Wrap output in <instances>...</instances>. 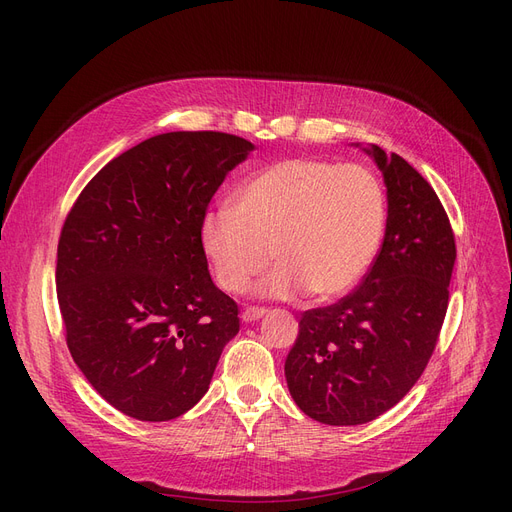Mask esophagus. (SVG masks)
<instances>
[{"label":"esophagus","mask_w":512,"mask_h":512,"mask_svg":"<svg viewBox=\"0 0 512 512\" xmlns=\"http://www.w3.org/2000/svg\"><path fill=\"white\" fill-rule=\"evenodd\" d=\"M263 315H265L263 307H247L245 311H242V321H247V324H251V321H257Z\"/></svg>","instance_id":"1"}]
</instances>
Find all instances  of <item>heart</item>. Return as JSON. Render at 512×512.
<instances>
[{
  "label": "heart",
  "mask_w": 512,
  "mask_h": 512,
  "mask_svg": "<svg viewBox=\"0 0 512 512\" xmlns=\"http://www.w3.org/2000/svg\"><path fill=\"white\" fill-rule=\"evenodd\" d=\"M234 209L203 215L201 247L226 292H242L272 259L280 263L259 292L328 301L353 290L378 257L386 228L380 180L357 164L294 157L242 182Z\"/></svg>",
  "instance_id": "obj_1"
}]
</instances>
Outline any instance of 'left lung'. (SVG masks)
I'll return each mask as SVG.
<instances>
[{"label":"left lung","instance_id":"8db88e82","mask_svg":"<svg viewBox=\"0 0 512 512\" xmlns=\"http://www.w3.org/2000/svg\"><path fill=\"white\" fill-rule=\"evenodd\" d=\"M365 153L388 195L380 253L351 294L303 313L284 365L294 402L326 425L373 421L415 386L444 324L456 259L450 220L429 182L396 153L378 145Z\"/></svg>","mask_w":512,"mask_h":512}]
</instances>
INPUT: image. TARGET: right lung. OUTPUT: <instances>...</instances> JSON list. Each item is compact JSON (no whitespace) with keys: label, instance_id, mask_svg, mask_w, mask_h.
<instances>
[{"label":"right lung","instance_id":"add662e5","mask_svg":"<svg viewBox=\"0 0 512 512\" xmlns=\"http://www.w3.org/2000/svg\"><path fill=\"white\" fill-rule=\"evenodd\" d=\"M253 143L166 132L114 157L83 188L58 242L70 355L120 413L170 421L209 388L238 305L213 284L201 220Z\"/></svg>","mask_w":512,"mask_h":512}]
</instances>
